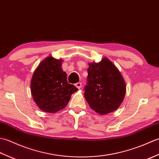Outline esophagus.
Returning <instances> with one entry per match:
<instances>
[{"label": "esophagus", "instance_id": "34e87169", "mask_svg": "<svg viewBox=\"0 0 159 159\" xmlns=\"http://www.w3.org/2000/svg\"><path fill=\"white\" fill-rule=\"evenodd\" d=\"M75 86L77 87L78 89H80V87H81V86H82V83H80V82L77 83H76V84H75Z\"/></svg>", "mask_w": 159, "mask_h": 159}]
</instances>
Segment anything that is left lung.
Listing matches in <instances>:
<instances>
[{"mask_svg": "<svg viewBox=\"0 0 159 159\" xmlns=\"http://www.w3.org/2000/svg\"><path fill=\"white\" fill-rule=\"evenodd\" d=\"M84 95L97 113L105 115L120 107L126 93V85L120 71L107 58L90 63Z\"/></svg>", "mask_w": 159, "mask_h": 159, "instance_id": "8db88e82", "label": "left lung"}]
</instances>
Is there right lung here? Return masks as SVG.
I'll return each mask as SVG.
<instances>
[{
    "mask_svg": "<svg viewBox=\"0 0 159 159\" xmlns=\"http://www.w3.org/2000/svg\"><path fill=\"white\" fill-rule=\"evenodd\" d=\"M61 59L47 57L40 63L31 82V93L39 109L53 113L65 108L71 95L78 90L69 84L61 69Z\"/></svg>",
    "mask_w": 159,
    "mask_h": 159,
    "instance_id": "obj_1",
    "label": "right lung"
}]
</instances>
